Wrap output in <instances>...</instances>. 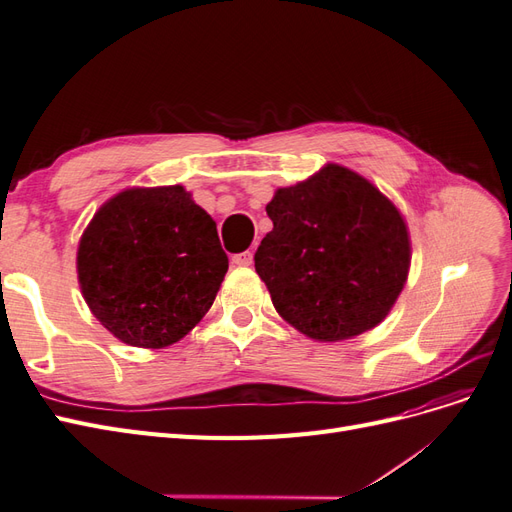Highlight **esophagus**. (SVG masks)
Here are the masks:
<instances>
[{
  "label": "esophagus",
  "mask_w": 512,
  "mask_h": 512,
  "mask_svg": "<svg viewBox=\"0 0 512 512\" xmlns=\"http://www.w3.org/2000/svg\"><path fill=\"white\" fill-rule=\"evenodd\" d=\"M252 252H241V254H235L232 256V265H237V267H247V265H252Z\"/></svg>",
  "instance_id": "34e87169"
}]
</instances>
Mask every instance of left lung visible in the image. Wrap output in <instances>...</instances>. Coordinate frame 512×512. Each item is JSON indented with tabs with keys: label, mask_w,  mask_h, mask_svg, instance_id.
Instances as JSON below:
<instances>
[{
	"label": "left lung",
	"mask_w": 512,
	"mask_h": 512,
	"mask_svg": "<svg viewBox=\"0 0 512 512\" xmlns=\"http://www.w3.org/2000/svg\"><path fill=\"white\" fill-rule=\"evenodd\" d=\"M267 215L273 230L254 254L256 273L294 329L339 342L384 320L410 269L408 228L389 198L329 164L277 190Z\"/></svg>",
	"instance_id": "8db88e82"
}]
</instances>
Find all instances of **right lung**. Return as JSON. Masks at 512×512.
Segmentation results:
<instances>
[{"label":"right lung","mask_w":512,"mask_h":512,"mask_svg":"<svg viewBox=\"0 0 512 512\" xmlns=\"http://www.w3.org/2000/svg\"><path fill=\"white\" fill-rule=\"evenodd\" d=\"M83 297L104 327L138 348L179 342L228 271L218 228L181 185L134 188L94 215L76 254Z\"/></svg>","instance_id":"obj_1"}]
</instances>
